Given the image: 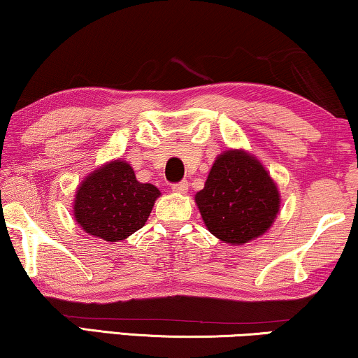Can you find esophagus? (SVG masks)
<instances>
[{
  "label": "esophagus",
  "instance_id": "34e87169",
  "mask_svg": "<svg viewBox=\"0 0 358 358\" xmlns=\"http://www.w3.org/2000/svg\"><path fill=\"white\" fill-rule=\"evenodd\" d=\"M171 189H173L174 192H178V194H185V192H187V189H189V184H187V180H182V182L171 185Z\"/></svg>",
  "mask_w": 358,
  "mask_h": 358
}]
</instances>
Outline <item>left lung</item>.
Segmentation results:
<instances>
[{
	"label": "left lung",
	"mask_w": 358,
	"mask_h": 358,
	"mask_svg": "<svg viewBox=\"0 0 358 358\" xmlns=\"http://www.w3.org/2000/svg\"><path fill=\"white\" fill-rule=\"evenodd\" d=\"M195 203L213 236L244 244L272 227L280 194L261 161L244 150H228L217 156Z\"/></svg>",
	"instance_id": "1"
}]
</instances>
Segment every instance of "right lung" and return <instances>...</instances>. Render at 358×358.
Masks as SVG:
<instances>
[{"label":"right lung","instance_id":"right-lung-1","mask_svg":"<svg viewBox=\"0 0 358 358\" xmlns=\"http://www.w3.org/2000/svg\"><path fill=\"white\" fill-rule=\"evenodd\" d=\"M161 192L141 184L127 161H109L87 176L75 197V220L91 236L120 241L143 227Z\"/></svg>","mask_w":358,"mask_h":358}]
</instances>
